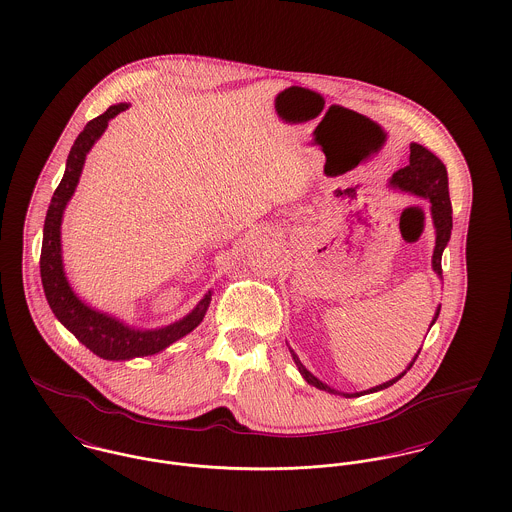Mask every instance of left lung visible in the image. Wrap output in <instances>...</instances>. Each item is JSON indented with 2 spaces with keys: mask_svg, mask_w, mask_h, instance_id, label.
I'll list each match as a JSON object with an SVG mask.
<instances>
[{
  "mask_svg": "<svg viewBox=\"0 0 512 512\" xmlns=\"http://www.w3.org/2000/svg\"><path fill=\"white\" fill-rule=\"evenodd\" d=\"M409 152H411L409 163L405 167H401L399 171H395L394 177H392V185L397 187V189H401V191H405V193H413L417 197H425L431 200V214H433L434 228H436L433 269L436 271V275L442 276V251H444V247H446V243L450 239V234H452V202H450V193H448V173H446L444 163L436 158L433 152L423 148L421 144L413 142L409 146ZM438 314H440V308L436 310L433 323L436 321ZM290 353L294 356V362H296L298 370L302 372V376L306 378L308 384H312V386L319 388V390L337 394L335 390H331L329 386L319 382L312 372H308L306 366L298 360V356L294 354V351H290ZM419 353H417V356H419ZM417 356L413 358V362L417 360ZM413 362L409 364V368L413 366ZM403 374H399L394 380H390L386 384H380V386H376L372 390H366V392H360V394L356 392V394L343 395L345 397H358V395L370 394V392H380L384 388L394 386L399 378H403Z\"/></svg>",
  "mask_w": 512,
  "mask_h": 512,
  "instance_id": "8db88e82",
  "label": "left lung"
}]
</instances>
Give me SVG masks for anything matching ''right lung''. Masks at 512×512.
Listing matches in <instances>:
<instances>
[{
  "label": "right lung",
  "mask_w": 512,
  "mask_h": 512,
  "mask_svg": "<svg viewBox=\"0 0 512 512\" xmlns=\"http://www.w3.org/2000/svg\"><path fill=\"white\" fill-rule=\"evenodd\" d=\"M126 109H128L126 103L113 105L103 115L89 120L85 128L79 132L66 161L64 177L56 187L52 202L48 206L46 220H44V234H42V249H40V278H42V288L52 314L56 315L64 323V327H68L76 335L79 343H83L89 351L107 360H128L134 356H148V354L163 351L177 339L191 333L202 321L210 304V292H208L198 302L197 308L181 321L161 329H154V331H140L120 323L111 315L101 314L85 306L72 292L66 280L64 267H62V251H60V224H62L64 208L76 191L87 152L91 150L95 140L105 132V128L109 126V120Z\"/></svg>",
  "instance_id": "right-lung-1"
}]
</instances>
